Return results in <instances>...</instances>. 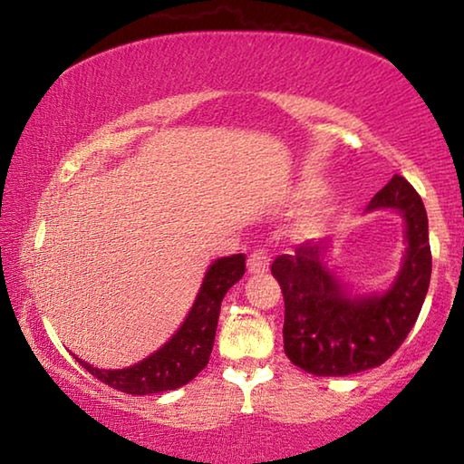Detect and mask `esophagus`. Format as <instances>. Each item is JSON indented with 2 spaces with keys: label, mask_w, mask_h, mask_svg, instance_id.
Segmentation results:
<instances>
[{
  "label": "esophagus",
  "mask_w": 464,
  "mask_h": 464,
  "mask_svg": "<svg viewBox=\"0 0 464 464\" xmlns=\"http://www.w3.org/2000/svg\"><path fill=\"white\" fill-rule=\"evenodd\" d=\"M270 266V251L268 247H257L249 254V260H247V268L251 274H264L268 270Z\"/></svg>",
  "instance_id": "obj_1"
}]
</instances>
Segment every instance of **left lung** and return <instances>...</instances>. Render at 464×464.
<instances>
[{
    "instance_id": "left-lung-1",
    "label": "left lung",
    "mask_w": 464,
    "mask_h": 464,
    "mask_svg": "<svg viewBox=\"0 0 464 464\" xmlns=\"http://www.w3.org/2000/svg\"><path fill=\"white\" fill-rule=\"evenodd\" d=\"M374 208L401 210L407 227L403 268L384 295L350 296L327 270V247L319 243H303L272 264L285 296V354L304 372L348 376L381 366L418 321L431 276L426 208L399 174L374 194L368 210Z\"/></svg>"
}]
</instances>
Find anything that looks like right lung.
Instances as JSON below:
<instances>
[{
    "mask_svg": "<svg viewBox=\"0 0 464 464\" xmlns=\"http://www.w3.org/2000/svg\"><path fill=\"white\" fill-rule=\"evenodd\" d=\"M246 274V256L235 254L215 260L196 296L190 313L182 327L171 335V340L139 364L122 371H102V368L75 358L85 371L106 382L116 391L129 395H151L182 387L190 382L204 366L208 364L213 352L217 321L221 313V301L235 282Z\"/></svg>",
    "mask_w": 464,
    "mask_h": 464,
    "instance_id": "add662e5",
    "label": "right lung"
}]
</instances>
